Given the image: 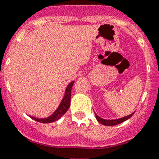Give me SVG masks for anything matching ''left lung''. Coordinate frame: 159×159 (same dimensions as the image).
Returning <instances> with one entry per match:
<instances>
[{
  "instance_id": "8db88e82",
  "label": "left lung",
  "mask_w": 159,
  "mask_h": 159,
  "mask_svg": "<svg viewBox=\"0 0 159 159\" xmlns=\"http://www.w3.org/2000/svg\"><path fill=\"white\" fill-rule=\"evenodd\" d=\"M134 113L131 114V115H128V116L123 117V118H118V119H114V120L103 119V118H100V117H99L98 115H96L95 113H94V114H95L96 119H97L98 121L99 122L101 123V124L104 125H107V126H114V125H116L120 124V123L123 122V121H126V120H128L129 118H131V117L133 115H134Z\"/></svg>"
}]
</instances>
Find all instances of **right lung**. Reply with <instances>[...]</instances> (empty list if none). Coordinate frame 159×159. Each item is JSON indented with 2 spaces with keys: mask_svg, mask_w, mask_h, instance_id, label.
Masks as SVG:
<instances>
[{
  "mask_svg": "<svg viewBox=\"0 0 159 159\" xmlns=\"http://www.w3.org/2000/svg\"><path fill=\"white\" fill-rule=\"evenodd\" d=\"M74 82L75 81H71L69 84L68 85V87L66 88L65 93V97L62 99L61 102L59 105L58 108L56 109L55 111L51 115V116L45 118H34V117H30L31 118H33L35 121H38V122L41 123H51L54 122V121L58 120L61 117L63 116L65 113H66L67 111L69 108L70 105V95H71V88L73 86Z\"/></svg>",
  "mask_w": 159,
  "mask_h": 159,
  "instance_id": "add662e5",
  "label": "right lung"
}]
</instances>
